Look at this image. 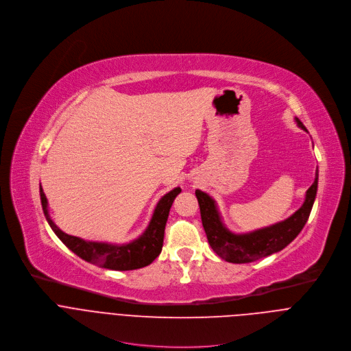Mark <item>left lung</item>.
Segmentation results:
<instances>
[{
  "instance_id": "obj_1",
  "label": "left lung",
  "mask_w": 351,
  "mask_h": 351,
  "mask_svg": "<svg viewBox=\"0 0 351 351\" xmlns=\"http://www.w3.org/2000/svg\"><path fill=\"white\" fill-rule=\"evenodd\" d=\"M296 121L300 128L307 131L299 119H296ZM317 188L318 170L315 171V180L313 185L306 192L304 203L298 212L281 223L247 234H234L227 230L221 221L216 202L199 189L195 191V195L197 197L202 224L210 246L226 261L242 264L256 261L282 250L300 234L311 213L317 196Z\"/></svg>"
}]
</instances>
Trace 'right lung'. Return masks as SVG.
Segmentation results:
<instances>
[{
    "mask_svg": "<svg viewBox=\"0 0 351 351\" xmlns=\"http://www.w3.org/2000/svg\"><path fill=\"white\" fill-rule=\"evenodd\" d=\"M180 192L181 188L177 186L159 200V203L155 207L154 216L149 221V226L141 237H138L130 243L112 245L106 242L84 241L77 237L67 235L62 230H59L48 215V200L45 197L43 188L40 186L43 212L55 235L70 250L76 253L83 260L99 265L102 268L114 271H130L147 267L160 254L165 238V227L170 213V207Z\"/></svg>",
    "mask_w": 351,
    "mask_h": 351,
    "instance_id": "1",
    "label": "right lung"
}]
</instances>
